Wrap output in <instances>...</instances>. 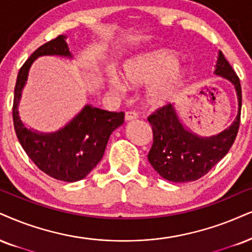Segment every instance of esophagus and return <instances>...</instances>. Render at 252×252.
<instances>
[{
    "instance_id": "obj_1",
    "label": "esophagus",
    "mask_w": 252,
    "mask_h": 252,
    "mask_svg": "<svg viewBox=\"0 0 252 252\" xmlns=\"http://www.w3.org/2000/svg\"><path fill=\"white\" fill-rule=\"evenodd\" d=\"M138 118V114L135 113V112L133 111H127L125 113V120H133V119H136Z\"/></svg>"
}]
</instances>
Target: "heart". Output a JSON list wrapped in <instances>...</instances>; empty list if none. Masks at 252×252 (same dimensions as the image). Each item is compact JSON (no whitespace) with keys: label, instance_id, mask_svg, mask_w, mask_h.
I'll return each mask as SVG.
<instances>
[{"label":"heart","instance_id":"b5f03b06","mask_svg":"<svg viewBox=\"0 0 252 252\" xmlns=\"http://www.w3.org/2000/svg\"><path fill=\"white\" fill-rule=\"evenodd\" d=\"M179 58L174 52L158 50L136 55L123 64L120 74L131 86L153 84L145 93V102L152 108H160L172 102L178 94L182 73ZM111 90L125 91L123 80L113 76L108 80Z\"/></svg>","mask_w":252,"mask_h":252}]
</instances>
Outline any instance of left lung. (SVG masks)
<instances>
[{
    "mask_svg": "<svg viewBox=\"0 0 252 252\" xmlns=\"http://www.w3.org/2000/svg\"><path fill=\"white\" fill-rule=\"evenodd\" d=\"M215 74L235 86L238 113L234 123L220 134L202 138L188 131L172 104L155 110L147 120L153 129V145L148 161L163 179L172 182H190L202 178L225 157L234 144L241 123L242 88L231 65L219 52Z\"/></svg>",
    "mask_w": 252,
    "mask_h": 252,
    "instance_id": "8db88e82",
    "label": "left lung"
}]
</instances>
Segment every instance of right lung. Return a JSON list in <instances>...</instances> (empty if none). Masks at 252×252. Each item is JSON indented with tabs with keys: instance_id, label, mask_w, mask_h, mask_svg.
Instances as JSON below:
<instances>
[{
	"instance_id": "add662e5",
	"label": "right lung",
	"mask_w": 252,
	"mask_h": 252,
	"mask_svg": "<svg viewBox=\"0 0 252 252\" xmlns=\"http://www.w3.org/2000/svg\"><path fill=\"white\" fill-rule=\"evenodd\" d=\"M65 38L61 35L46 42L22 65L15 85L12 119L18 141L32 162L51 178L74 182L85 178L101 160L111 133L123 125L125 113L86 105L66 126L54 133L32 131L22 123L18 104L31 64L40 56L72 58Z\"/></svg>"
}]
</instances>
